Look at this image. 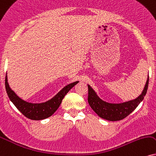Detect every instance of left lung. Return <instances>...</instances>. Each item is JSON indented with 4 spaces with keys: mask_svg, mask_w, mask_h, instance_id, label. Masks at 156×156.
<instances>
[{
    "mask_svg": "<svg viewBox=\"0 0 156 156\" xmlns=\"http://www.w3.org/2000/svg\"><path fill=\"white\" fill-rule=\"evenodd\" d=\"M149 83V76L143 93L137 98L119 104L108 103L102 101L95 92L88 84V103L92 109L102 119L115 122L124 119L138 106L147 93Z\"/></svg>",
    "mask_w": 156,
    "mask_h": 156,
    "instance_id": "obj_1",
    "label": "left lung"
}]
</instances>
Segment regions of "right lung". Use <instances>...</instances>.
<instances>
[{"mask_svg":"<svg viewBox=\"0 0 156 156\" xmlns=\"http://www.w3.org/2000/svg\"><path fill=\"white\" fill-rule=\"evenodd\" d=\"M78 82V81L74 82L68 84L66 87H63L53 98L42 103H28L18 97L9 87V84L8 83L7 75H5V85L9 99L24 116L32 120H42V119L48 118L56 111L58 107L60 106L64 96Z\"/></svg>","mask_w":156,"mask_h":156,"instance_id":"add662e5","label":"right lung"}]
</instances>
